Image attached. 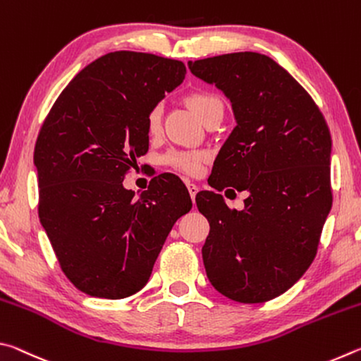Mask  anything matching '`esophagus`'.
<instances>
[{"label": "esophagus", "mask_w": 361, "mask_h": 361, "mask_svg": "<svg viewBox=\"0 0 361 361\" xmlns=\"http://www.w3.org/2000/svg\"><path fill=\"white\" fill-rule=\"evenodd\" d=\"M188 191H189V194H191V199L194 200L195 194L199 192V186L194 185V183H188Z\"/></svg>", "instance_id": "esophagus-1"}]
</instances>
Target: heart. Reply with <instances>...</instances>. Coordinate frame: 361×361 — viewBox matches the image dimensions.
I'll use <instances>...</instances> for the list:
<instances>
[{
    "label": "heart",
    "instance_id": "heart-1",
    "mask_svg": "<svg viewBox=\"0 0 361 361\" xmlns=\"http://www.w3.org/2000/svg\"><path fill=\"white\" fill-rule=\"evenodd\" d=\"M188 105L192 109V113L197 116L200 121H204L212 111L218 108H223L221 102H219L215 95L209 92H192L188 95ZM148 130L156 132L161 124V106H154L148 114ZM204 156L197 154V152H170L166 157V162L169 166L181 170L186 173H195L200 167Z\"/></svg>",
    "mask_w": 361,
    "mask_h": 361
}]
</instances>
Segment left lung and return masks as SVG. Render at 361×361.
Returning <instances> with one entry per match:
<instances>
[{
    "label": "left lung",
    "mask_w": 361,
    "mask_h": 361,
    "mask_svg": "<svg viewBox=\"0 0 361 361\" xmlns=\"http://www.w3.org/2000/svg\"><path fill=\"white\" fill-rule=\"evenodd\" d=\"M188 66L228 97L235 119L210 186L248 191L240 212L221 194L195 195L210 223L207 277L232 301L266 302L291 288L315 258L333 200L331 135L312 97L271 57L234 52Z\"/></svg>",
    "instance_id": "left-lung-1"
}]
</instances>
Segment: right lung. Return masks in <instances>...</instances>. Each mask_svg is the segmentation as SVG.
Masks as SVG:
<instances>
[{
  "mask_svg": "<svg viewBox=\"0 0 361 361\" xmlns=\"http://www.w3.org/2000/svg\"><path fill=\"white\" fill-rule=\"evenodd\" d=\"M185 75L180 60L109 52L71 79L41 127L33 157L39 221L65 276L85 295L122 299L142 290L175 221L191 210L175 176H156L137 200L122 186L148 151L149 111Z\"/></svg>",
  "mask_w": 361,
  "mask_h": 361,
  "instance_id": "add662e5",
  "label": "right lung"
}]
</instances>
